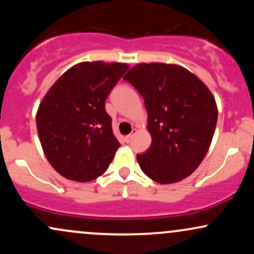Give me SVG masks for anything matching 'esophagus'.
I'll return each instance as SVG.
<instances>
[{
  "label": "esophagus",
  "mask_w": 254,
  "mask_h": 254,
  "mask_svg": "<svg viewBox=\"0 0 254 254\" xmlns=\"http://www.w3.org/2000/svg\"><path fill=\"white\" fill-rule=\"evenodd\" d=\"M136 132H137V130L136 129H132V133H130V135L125 136V142H127V143H129V142L131 141V139H132V137H133V135H135Z\"/></svg>",
  "instance_id": "esophagus-1"
}]
</instances>
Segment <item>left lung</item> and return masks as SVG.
<instances>
[{
  "label": "left lung",
  "instance_id": "1",
  "mask_svg": "<svg viewBox=\"0 0 254 254\" xmlns=\"http://www.w3.org/2000/svg\"><path fill=\"white\" fill-rule=\"evenodd\" d=\"M123 78L138 90L148 112L151 145L137 155L141 170L159 184L188 178L205 157L216 127L210 89L178 64L139 63Z\"/></svg>",
  "mask_w": 254,
  "mask_h": 254
}]
</instances>
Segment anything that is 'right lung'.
<instances>
[{
	"label": "right lung",
	"mask_w": 254,
	"mask_h": 254,
	"mask_svg": "<svg viewBox=\"0 0 254 254\" xmlns=\"http://www.w3.org/2000/svg\"><path fill=\"white\" fill-rule=\"evenodd\" d=\"M127 69V63H77L43 98L36 117L38 136L46 159L62 177L86 183L109 168L121 144L105 100Z\"/></svg>",
	"instance_id": "add662e5"
}]
</instances>
